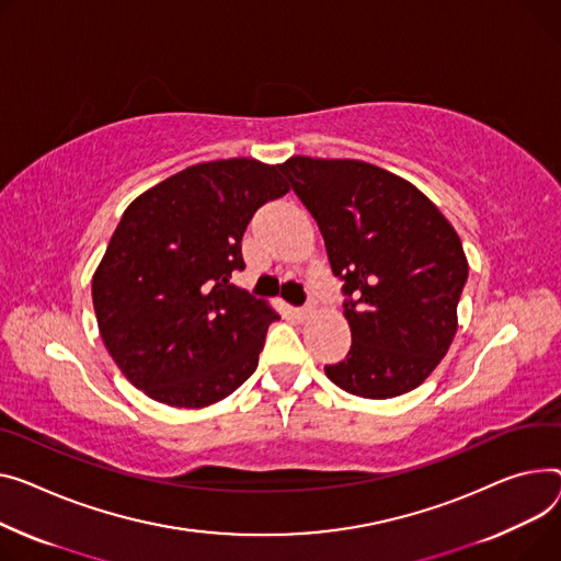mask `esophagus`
Masks as SVG:
<instances>
[{"label":"esophagus","instance_id":"obj_1","mask_svg":"<svg viewBox=\"0 0 561 561\" xmlns=\"http://www.w3.org/2000/svg\"><path fill=\"white\" fill-rule=\"evenodd\" d=\"M311 313H313V305H307V307H302V309H297V311H295V316L300 318V320H307Z\"/></svg>","mask_w":561,"mask_h":561}]
</instances>
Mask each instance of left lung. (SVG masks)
<instances>
[{"label": "left lung", "mask_w": 561, "mask_h": 561, "mask_svg": "<svg viewBox=\"0 0 561 561\" xmlns=\"http://www.w3.org/2000/svg\"><path fill=\"white\" fill-rule=\"evenodd\" d=\"M279 171L316 218L341 277L352 347L324 365L350 394L422 386L449 352L469 264L444 214L408 180L360 160L293 156Z\"/></svg>", "instance_id": "obj_1"}]
</instances>
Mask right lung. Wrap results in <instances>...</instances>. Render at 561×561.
<instances>
[{"label":"right lung","mask_w":561,"mask_h":561,"mask_svg":"<svg viewBox=\"0 0 561 561\" xmlns=\"http://www.w3.org/2000/svg\"><path fill=\"white\" fill-rule=\"evenodd\" d=\"M290 186L279 167L230 158L186 167L124 211L92 277L105 350L146 397L205 408L256 369L266 300L234 286L254 211Z\"/></svg>","instance_id":"add662e5"}]
</instances>
